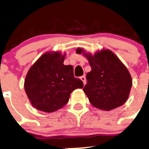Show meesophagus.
<instances>
[{
  "mask_svg": "<svg viewBox=\"0 0 149 149\" xmlns=\"http://www.w3.org/2000/svg\"><path fill=\"white\" fill-rule=\"evenodd\" d=\"M80 79L82 81V82H83L84 85H85V84H86V77L85 76V75H84V76L81 77Z\"/></svg>",
  "mask_w": 149,
  "mask_h": 149,
  "instance_id": "34e87169",
  "label": "esophagus"
}]
</instances>
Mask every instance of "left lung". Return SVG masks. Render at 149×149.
Masks as SVG:
<instances>
[{"mask_svg": "<svg viewBox=\"0 0 149 149\" xmlns=\"http://www.w3.org/2000/svg\"><path fill=\"white\" fill-rule=\"evenodd\" d=\"M76 53L83 54L92 68L87 74V83L83 88L90 103L106 111L123 105L129 97L132 78L119 58L109 49L97 51L93 55L77 48Z\"/></svg>", "mask_w": 149, "mask_h": 149, "instance_id": "left-lung-1", "label": "left lung"}]
</instances>
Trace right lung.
I'll list each match as a JSON object with an SVG mask.
<instances>
[{"label": "right lung", "instance_id": "add662e5", "mask_svg": "<svg viewBox=\"0 0 149 149\" xmlns=\"http://www.w3.org/2000/svg\"><path fill=\"white\" fill-rule=\"evenodd\" d=\"M66 54L48 52L31 67L24 81V89L31 104L37 110L52 113L68 102L74 90L83 87L75 78L72 65H64Z\"/></svg>", "mask_w": 149, "mask_h": 149}]
</instances>
